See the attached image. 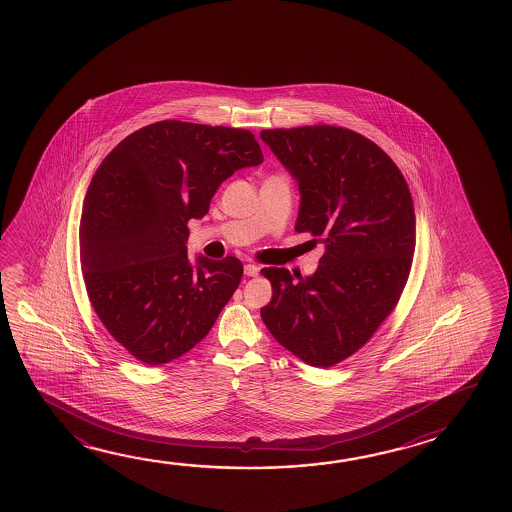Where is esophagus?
<instances>
[{"label": "esophagus", "mask_w": 512, "mask_h": 512, "mask_svg": "<svg viewBox=\"0 0 512 512\" xmlns=\"http://www.w3.org/2000/svg\"><path fill=\"white\" fill-rule=\"evenodd\" d=\"M259 271L260 268L257 264H246V266H244V275H246V277H257Z\"/></svg>", "instance_id": "34e87169"}]
</instances>
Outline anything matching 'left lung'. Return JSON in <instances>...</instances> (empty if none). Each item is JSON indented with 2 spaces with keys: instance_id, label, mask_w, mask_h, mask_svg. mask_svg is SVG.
Segmentation results:
<instances>
[{
  "instance_id": "1",
  "label": "left lung",
  "mask_w": 512,
  "mask_h": 512,
  "mask_svg": "<svg viewBox=\"0 0 512 512\" xmlns=\"http://www.w3.org/2000/svg\"><path fill=\"white\" fill-rule=\"evenodd\" d=\"M298 182L296 232L325 243L314 275L264 268L269 332L305 364L330 368L361 350L393 312L411 273L416 216L409 185L386 151L343 126L262 130Z\"/></svg>"
}]
</instances>
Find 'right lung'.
Instances as JSON below:
<instances>
[{
	"label": "right lung",
	"instance_id": "right-lung-1",
	"mask_svg": "<svg viewBox=\"0 0 512 512\" xmlns=\"http://www.w3.org/2000/svg\"><path fill=\"white\" fill-rule=\"evenodd\" d=\"M264 160L243 128L166 119L103 159L85 194L80 266L103 327L126 352L162 366L209 334L243 277L235 257L187 259L189 219L221 182Z\"/></svg>",
	"mask_w": 512,
	"mask_h": 512
}]
</instances>
